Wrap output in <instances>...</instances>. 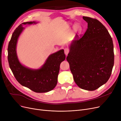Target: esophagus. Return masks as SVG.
I'll return each instance as SVG.
<instances>
[{
    "label": "esophagus",
    "mask_w": 121,
    "mask_h": 121,
    "mask_svg": "<svg viewBox=\"0 0 121 121\" xmlns=\"http://www.w3.org/2000/svg\"><path fill=\"white\" fill-rule=\"evenodd\" d=\"M69 49L68 48H66L64 49V53L66 54V55H67L69 53Z\"/></svg>",
    "instance_id": "34e87169"
}]
</instances>
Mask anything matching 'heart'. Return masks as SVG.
<instances>
[{"mask_svg":"<svg viewBox=\"0 0 121 121\" xmlns=\"http://www.w3.org/2000/svg\"><path fill=\"white\" fill-rule=\"evenodd\" d=\"M76 28L78 29H81V27L79 26H76Z\"/></svg>","mask_w":121,"mask_h":121,"instance_id":"b5f03b06","label":"heart"}]
</instances>
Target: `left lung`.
I'll list each match as a JSON object with an SVG mask.
<instances>
[{
  "label": "left lung",
  "instance_id": "left-lung-1",
  "mask_svg": "<svg viewBox=\"0 0 121 121\" xmlns=\"http://www.w3.org/2000/svg\"><path fill=\"white\" fill-rule=\"evenodd\" d=\"M83 18L88 28L83 36H76L66 59L78 86L94 91L110 77L114 63V45L108 31L99 20L86 16Z\"/></svg>",
  "mask_w": 121,
  "mask_h": 121
}]
</instances>
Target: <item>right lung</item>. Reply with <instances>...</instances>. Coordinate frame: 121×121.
Segmentation results:
<instances>
[{
  "label": "right lung",
  "instance_id": "add662e5",
  "mask_svg": "<svg viewBox=\"0 0 121 121\" xmlns=\"http://www.w3.org/2000/svg\"><path fill=\"white\" fill-rule=\"evenodd\" d=\"M36 23L34 21L24 22L16 28L8 44V60L13 75L21 85L35 92L45 93L51 91L56 86L60 65L66 57L63 49L53 53L38 69L28 68L20 63L16 49L18 38L24 29L22 26Z\"/></svg>",
  "mask_w": 121,
  "mask_h": 121
}]
</instances>
